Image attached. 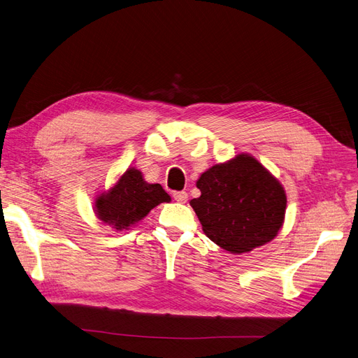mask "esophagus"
Wrapping results in <instances>:
<instances>
[{"instance_id":"1","label":"esophagus","mask_w":358,"mask_h":358,"mask_svg":"<svg viewBox=\"0 0 358 358\" xmlns=\"http://www.w3.org/2000/svg\"><path fill=\"white\" fill-rule=\"evenodd\" d=\"M173 199H175L176 202L185 203L186 201H188V194H186L185 191H180V192H173Z\"/></svg>"}]
</instances>
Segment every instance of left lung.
<instances>
[{"mask_svg":"<svg viewBox=\"0 0 358 358\" xmlns=\"http://www.w3.org/2000/svg\"><path fill=\"white\" fill-rule=\"evenodd\" d=\"M199 198L189 203L215 245L243 253L271 242L284 223L282 185L249 155L220 163L196 180Z\"/></svg>","mask_w":358,"mask_h":358,"instance_id":"left-lung-1","label":"left lung"}]
</instances>
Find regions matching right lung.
I'll use <instances>...</instances> for the list:
<instances>
[{"instance_id":"obj_1","label":"right lung","mask_w":358,"mask_h":358,"mask_svg":"<svg viewBox=\"0 0 358 358\" xmlns=\"http://www.w3.org/2000/svg\"><path fill=\"white\" fill-rule=\"evenodd\" d=\"M169 201L170 196L160 183L145 182L140 170L129 167L109 191L96 198L94 213L105 224L122 231L137 224L159 203Z\"/></svg>"}]
</instances>
